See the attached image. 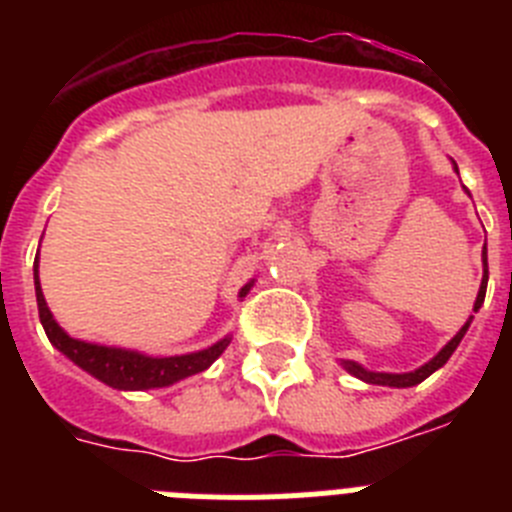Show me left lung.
I'll list each match as a JSON object with an SVG mask.
<instances>
[{
  "label": "left lung",
  "instance_id": "1",
  "mask_svg": "<svg viewBox=\"0 0 512 512\" xmlns=\"http://www.w3.org/2000/svg\"><path fill=\"white\" fill-rule=\"evenodd\" d=\"M482 256H485V277H482V287H479L477 302H474V312H477L479 307H482V302H485L487 277H490V274H487V246H485V251H482ZM469 323H472V318H469L467 323H464V328H461L459 333H456V336L451 338V341L446 343V346H443L441 351H438V356H433V359L428 361V364L420 366V369H415V372H408V374L366 372V369H361V366L356 364V361H343V366H346L348 372L354 374V377L364 379V382H369V384H384V387H413V384H420V382H423V379H428V377H431L433 372H436V369H441V366L446 364V361H449V356L454 354L456 346H459L461 338H464V333H467Z\"/></svg>",
  "mask_w": 512,
  "mask_h": 512
}]
</instances>
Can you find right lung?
I'll use <instances>...</instances> for the list:
<instances>
[{
	"mask_svg": "<svg viewBox=\"0 0 512 512\" xmlns=\"http://www.w3.org/2000/svg\"><path fill=\"white\" fill-rule=\"evenodd\" d=\"M251 284L241 289V297L246 295ZM35 297H38V312L40 323L45 328V336L58 351L69 356L74 364H79L84 372L97 377L99 382L110 384L115 390H151V387H166L184 377L205 372L207 366L223 354L228 346V338H223L215 346L197 351V354L187 356H169V359H153V356L135 354V351H122V348H107L97 346V343H84L76 338L66 336L58 323L53 320L51 310L45 305V297L40 292L38 282V259H35Z\"/></svg>",
	"mask_w": 512,
	"mask_h": 512,
	"instance_id": "right-lung-1",
	"label": "right lung"
}]
</instances>
